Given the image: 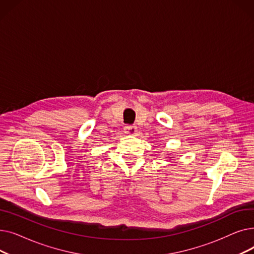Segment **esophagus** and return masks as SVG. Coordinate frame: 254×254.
Wrapping results in <instances>:
<instances>
[{
	"label": "esophagus",
	"mask_w": 254,
	"mask_h": 254,
	"mask_svg": "<svg viewBox=\"0 0 254 254\" xmlns=\"http://www.w3.org/2000/svg\"><path fill=\"white\" fill-rule=\"evenodd\" d=\"M125 130H126L127 135H135V134H137V131H138L136 126H126Z\"/></svg>",
	"instance_id": "34e87169"
}]
</instances>
